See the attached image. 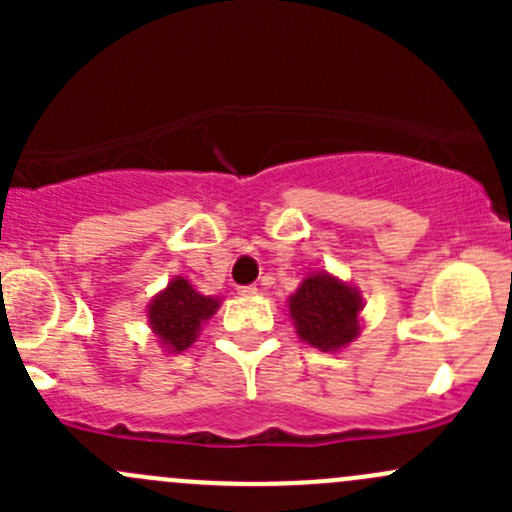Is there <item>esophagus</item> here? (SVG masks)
<instances>
[{"instance_id":"esophagus-1","label":"esophagus","mask_w":512,"mask_h":512,"mask_svg":"<svg viewBox=\"0 0 512 512\" xmlns=\"http://www.w3.org/2000/svg\"><path fill=\"white\" fill-rule=\"evenodd\" d=\"M237 292H240L242 297H252V294H257V285H242L237 287Z\"/></svg>"}]
</instances>
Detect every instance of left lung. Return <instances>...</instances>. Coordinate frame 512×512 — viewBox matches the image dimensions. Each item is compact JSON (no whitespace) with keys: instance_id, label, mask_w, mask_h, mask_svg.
I'll return each mask as SVG.
<instances>
[{"instance_id":"1","label":"left lung","mask_w":512,"mask_h":512,"mask_svg":"<svg viewBox=\"0 0 512 512\" xmlns=\"http://www.w3.org/2000/svg\"><path fill=\"white\" fill-rule=\"evenodd\" d=\"M359 309V294L329 275L307 277L289 299L299 337L322 352H334L352 342L359 332Z\"/></svg>"}]
</instances>
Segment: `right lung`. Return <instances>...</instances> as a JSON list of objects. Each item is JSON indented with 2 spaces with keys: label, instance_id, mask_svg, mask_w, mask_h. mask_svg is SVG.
Instances as JSON below:
<instances>
[{
  "label": "right lung",
  "instance_id": "right-lung-1",
  "mask_svg": "<svg viewBox=\"0 0 512 512\" xmlns=\"http://www.w3.org/2000/svg\"><path fill=\"white\" fill-rule=\"evenodd\" d=\"M215 309L218 299L203 297L190 287L188 280L175 277L168 289L153 299L148 319L165 347L173 352H185L198 337L200 322L213 317Z\"/></svg>",
  "mask_w": 512,
  "mask_h": 512
}]
</instances>
